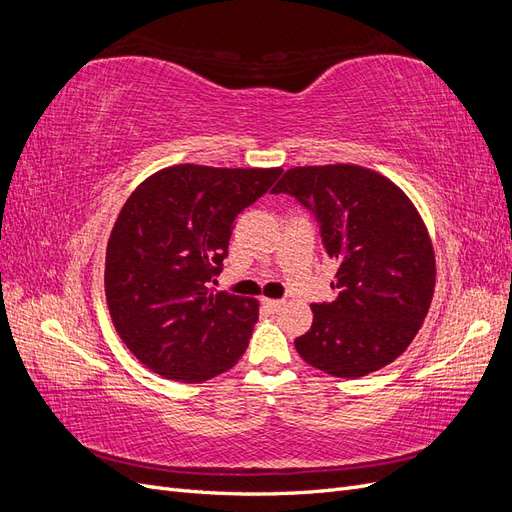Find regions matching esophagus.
<instances>
[{"mask_svg": "<svg viewBox=\"0 0 512 512\" xmlns=\"http://www.w3.org/2000/svg\"><path fill=\"white\" fill-rule=\"evenodd\" d=\"M262 305H265L269 312H280L284 301H277V299H262Z\"/></svg>", "mask_w": 512, "mask_h": 512, "instance_id": "1", "label": "esophagus"}]
</instances>
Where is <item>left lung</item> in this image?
<instances>
[{
	"instance_id": "left-lung-1",
	"label": "left lung",
	"mask_w": 512,
	"mask_h": 512,
	"mask_svg": "<svg viewBox=\"0 0 512 512\" xmlns=\"http://www.w3.org/2000/svg\"><path fill=\"white\" fill-rule=\"evenodd\" d=\"M290 194L320 224L337 260L335 299L314 303L294 339L301 359L335 378H361L410 346L436 288V256L412 200L376 170L356 164L290 168L273 194Z\"/></svg>"
}]
</instances>
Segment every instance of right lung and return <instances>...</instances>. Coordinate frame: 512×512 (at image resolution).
Returning <instances> with one entry per match:
<instances>
[{"label":"right lung","instance_id":"add662e5","mask_svg":"<svg viewBox=\"0 0 512 512\" xmlns=\"http://www.w3.org/2000/svg\"><path fill=\"white\" fill-rule=\"evenodd\" d=\"M282 168L168 166L119 211L106 245L104 292L130 352L156 374L205 382L235 365L258 320V301L213 292L232 228Z\"/></svg>","mask_w":512,"mask_h":512}]
</instances>
